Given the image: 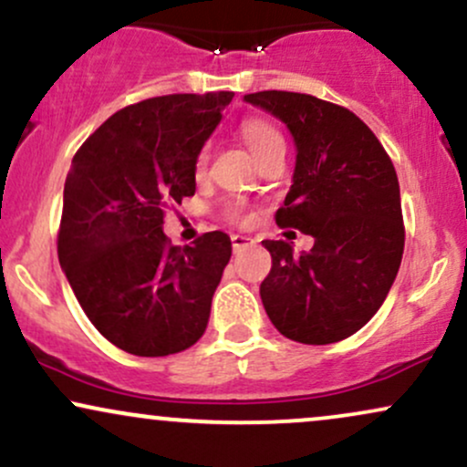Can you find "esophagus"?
Masks as SVG:
<instances>
[{
  "label": "esophagus",
  "mask_w": 467,
  "mask_h": 467,
  "mask_svg": "<svg viewBox=\"0 0 467 467\" xmlns=\"http://www.w3.org/2000/svg\"><path fill=\"white\" fill-rule=\"evenodd\" d=\"M232 244H234V251H243V249H246V246L254 244V238H249V235L234 234L232 235Z\"/></svg>",
  "instance_id": "1"
}]
</instances>
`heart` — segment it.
I'll return each mask as SVG.
<instances>
[{
	"instance_id": "1",
	"label": "heart",
	"mask_w": 467,
	"mask_h": 467,
	"mask_svg": "<svg viewBox=\"0 0 467 467\" xmlns=\"http://www.w3.org/2000/svg\"><path fill=\"white\" fill-rule=\"evenodd\" d=\"M240 130H243L246 146L251 148V152H254L255 159L265 155L268 148H273L275 144H282V135H279L275 126L268 124L266 119H260V118L246 119ZM207 161H210V146H202L199 150V155H196V163H194L196 174L205 172ZM229 216H232L234 221H240V223L246 221V213H243V210H238V207H234V210L229 212Z\"/></svg>"
}]
</instances>
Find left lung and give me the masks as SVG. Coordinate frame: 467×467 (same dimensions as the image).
Instances as JSON below:
<instances>
[{
	"mask_svg": "<svg viewBox=\"0 0 467 467\" xmlns=\"http://www.w3.org/2000/svg\"><path fill=\"white\" fill-rule=\"evenodd\" d=\"M244 100L275 115L293 133V185L275 223L315 238L299 257L286 240L262 243L273 257L260 286L262 304L290 341H343L376 315L402 262L396 168L349 109L293 91H257Z\"/></svg>",
	"mask_w": 467,
	"mask_h": 467,
	"instance_id": "1",
	"label": "left lung"
}]
</instances>
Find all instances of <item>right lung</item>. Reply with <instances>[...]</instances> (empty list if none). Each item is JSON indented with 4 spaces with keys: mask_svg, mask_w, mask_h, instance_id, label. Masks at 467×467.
I'll list each match as a JSON object with an SVG mask.
<instances>
[{
    "mask_svg": "<svg viewBox=\"0 0 467 467\" xmlns=\"http://www.w3.org/2000/svg\"><path fill=\"white\" fill-rule=\"evenodd\" d=\"M232 98L172 93L130 104L71 159L58 262L96 330L124 352L177 354L205 332L232 240L210 232L181 249L163 216L194 196L196 155Z\"/></svg>",
    "mask_w": 467,
    "mask_h": 467,
    "instance_id": "right-lung-1",
    "label": "right lung"
}]
</instances>
